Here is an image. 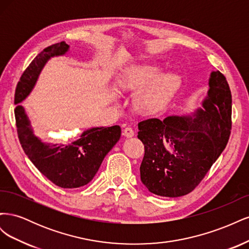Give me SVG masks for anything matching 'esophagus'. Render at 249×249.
<instances>
[{"label":"esophagus","mask_w":249,"mask_h":249,"mask_svg":"<svg viewBox=\"0 0 249 249\" xmlns=\"http://www.w3.org/2000/svg\"><path fill=\"white\" fill-rule=\"evenodd\" d=\"M123 134H124V136L126 137V138H132V137L134 136V135H135V133H134L132 127H129V126L125 127V129L124 130V133H123Z\"/></svg>","instance_id":"esophagus-1"}]
</instances>
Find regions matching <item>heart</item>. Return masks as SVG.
I'll return each mask as SVG.
<instances>
[{
  "label": "heart",
  "mask_w": 249,
  "mask_h": 249,
  "mask_svg": "<svg viewBox=\"0 0 249 249\" xmlns=\"http://www.w3.org/2000/svg\"><path fill=\"white\" fill-rule=\"evenodd\" d=\"M163 70L155 64H139L129 67L118 80L123 90H138L147 87L135 100V108L145 115L159 113L177 93L180 77L176 72L162 73Z\"/></svg>",
  "instance_id": "obj_1"
}]
</instances>
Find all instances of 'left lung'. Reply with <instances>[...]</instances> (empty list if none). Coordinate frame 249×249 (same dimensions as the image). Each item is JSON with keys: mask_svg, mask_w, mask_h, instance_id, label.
Returning <instances> with one entry per match:
<instances>
[{"mask_svg": "<svg viewBox=\"0 0 249 249\" xmlns=\"http://www.w3.org/2000/svg\"><path fill=\"white\" fill-rule=\"evenodd\" d=\"M201 108L191 115L150 118L138 124L145 154L141 182L164 197L190 193L228 144L231 127V94L227 79L212 71Z\"/></svg>", "mask_w": 249, "mask_h": 249, "instance_id": "left-lung-1", "label": "left lung"}]
</instances>
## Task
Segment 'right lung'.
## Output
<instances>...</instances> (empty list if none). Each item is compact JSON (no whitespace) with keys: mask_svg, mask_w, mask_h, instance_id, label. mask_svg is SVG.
<instances>
[{"mask_svg":"<svg viewBox=\"0 0 249 249\" xmlns=\"http://www.w3.org/2000/svg\"><path fill=\"white\" fill-rule=\"evenodd\" d=\"M69 51V44L61 41L46 48L34 58L17 86L14 114L19 142L30 161L52 183L72 189L87 185L94 178L104 158L119 140L122 129L119 125L93 126L70 143L43 142L34 134L26 110L19 104L32 92L49 60L64 56Z\"/></svg>","mask_w":249,"mask_h":249,"instance_id":"obj_1","label":"right lung"}]
</instances>
